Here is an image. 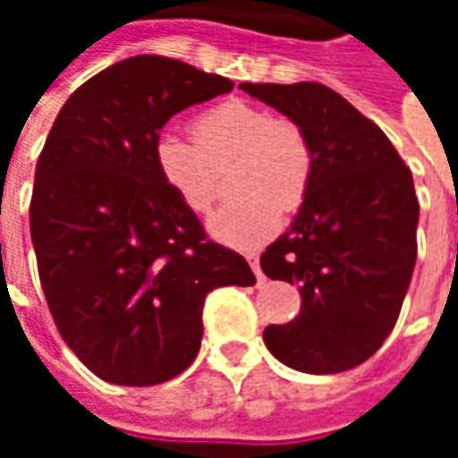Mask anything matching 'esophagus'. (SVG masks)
<instances>
[{
    "label": "esophagus",
    "mask_w": 458,
    "mask_h": 458,
    "mask_svg": "<svg viewBox=\"0 0 458 458\" xmlns=\"http://www.w3.org/2000/svg\"><path fill=\"white\" fill-rule=\"evenodd\" d=\"M248 262H250V267H252V272H255L258 282L262 284V282H265V275H262V269H259V255H258V252H250Z\"/></svg>",
    "instance_id": "esophagus-1"
}]
</instances>
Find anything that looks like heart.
<instances>
[{"mask_svg": "<svg viewBox=\"0 0 458 458\" xmlns=\"http://www.w3.org/2000/svg\"><path fill=\"white\" fill-rule=\"evenodd\" d=\"M191 140L164 131L154 140V169L189 213H206L218 193L216 171L235 164L230 191L235 199L208 220L210 235L235 248L272 238L282 210L292 213L307 199L314 157L297 122L267 107L225 100L193 117Z\"/></svg>", "mask_w": 458, "mask_h": 458, "instance_id": "1", "label": "heart"}]
</instances>
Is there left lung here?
Instances as JSON below:
<instances>
[{
    "instance_id": "left-lung-1",
    "label": "left lung",
    "mask_w": 458,
    "mask_h": 458,
    "mask_svg": "<svg viewBox=\"0 0 458 458\" xmlns=\"http://www.w3.org/2000/svg\"><path fill=\"white\" fill-rule=\"evenodd\" d=\"M240 88L297 122L314 157L297 218L259 258L269 279L301 294L299 317L265 328V345L301 373L351 370L390 336L412 279V171L385 131L327 85Z\"/></svg>"
}]
</instances>
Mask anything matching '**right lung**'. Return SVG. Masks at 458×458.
Masks as SVG:
<instances>
[{
    "mask_svg": "<svg viewBox=\"0 0 458 458\" xmlns=\"http://www.w3.org/2000/svg\"><path fill=\"white\" fill-rule=\"evenodd\" d=\"M233 81L164 55H131L75 90L46 137L31 242L55 327L98 377L166 383L199 355L216 287H252L242 255L206 238L154 169V140Z\"/></svg>",
    "mask_w": 458,
    "mask_h": 458,
    "instance_id": "add662e5",
    "label": "right lung"
}]
</instances>
